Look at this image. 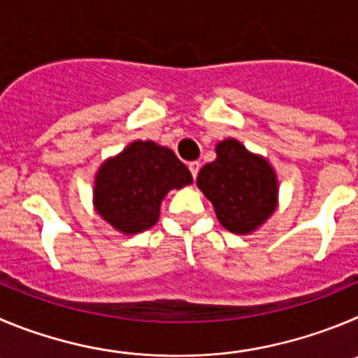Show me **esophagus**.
Wrapping results in <instances>:
<instances>
[{"mask_svg":"<svg viewBox=\"0 0 358 358\" xmlns=\"http://www.w3.org/2000/svg\"><path fill=\"white\" fill-rule=\"evenodd\" d=\"M199 168H201V164H199V162H190V164H189L190 175H192V178H194V180H196V176H198Z\"/></svg>","mask_w":358,"mask_h":358,"instance_id":"esophagus-1","label":"esophagus"}]
</instances>
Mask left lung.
I'll return each mask as SVG.
<instances>
[{"label":"left lung","instance_id":"left-lung-1","mask_svg":"<svg viewBox=\"0 0 358 358\" xmlns=\"http://www.w3.org/2000/svg\"><path fill=\"white\" fill-rule=\"evenodd\" d=\"M217 159L199 171L198 187L212 201L228 231L249 235L275 212L279 182L268 160L250 153L236 139L215 146Z\"/></svg>","mask_w":358,"mask_h":358}]
</instances>
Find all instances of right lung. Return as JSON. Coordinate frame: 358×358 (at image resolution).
<instances>
[{"mask_svg": "<svg viewBox=\"0 0 358 358\" xmlns=\"http://www.w3.org/2000/svg\"><path fill=\"white\" fill-rule=\"evenodd\" d=\"M192 183V175L175 152L153 141H134L100 166L93 187L95 210L125 235L152 228L160 203L171 189Z\"/></svg>", "mask_w": 358, "mask_h": 358, "instance_id": "obj_1", "label": "right lung"}]
</instances>
